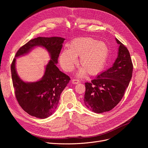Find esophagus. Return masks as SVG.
Masks as SVG:
<instances>
[{"mask_svg":"<svg viewBox=\"0 0 148 148\" xmlns=\"http://www.w3.org/2000/svg\"><path fill=\"white\" fill-rule=\"evenodd\" d=\"M79 80L78 79H76V78H74V79H72V83L73 84H78V83H79Z\"/></svg>","mask_w":148,"mask_h":148,"instance_id":"obj_1","label":"esophagus"}]
</instances>
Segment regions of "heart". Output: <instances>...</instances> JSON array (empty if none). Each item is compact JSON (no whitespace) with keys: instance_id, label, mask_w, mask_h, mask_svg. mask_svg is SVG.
Masks as SVG:
<instances>
[{"instance_id":"b5f03b06","label":"heart","mask_w":148,"mask_h":148,"mask_svg":"<svg viewBox=\"0 0 148 148\" xmlns=\"http://www.w3.org/2000/svg\"><path fill=\"white\" fill-rule=\"evenodd\" d=\"M69 46V49H63L60 55V65L64 71H71L76 64L77 57L79 56L80 75L99 73L106 64L110 54L106 44L91 37L76 38Z\"/></svg>"}]
</instances>
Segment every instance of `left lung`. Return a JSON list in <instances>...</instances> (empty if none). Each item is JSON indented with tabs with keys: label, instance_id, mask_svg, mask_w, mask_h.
<instances>
[{
	"label": "left lung",
	"instance_id": "obj_1",
	"mask_svg": "<svg viewBox=\"0 0 148 148\" xmlns=\"http://www.w3.org/2000/svg\"><path fill=\"white\" fill-rule=\"evenodd\" d=\"M119 45L118 56L110 69L99 74L91 82H87L84 102L95 113H102L113 109L122 99L129 86L133 72V64L130 52L116 38Z\"/></svg>",
	"mask_w": 148,
	"mask_h": 148
}]
</instances>
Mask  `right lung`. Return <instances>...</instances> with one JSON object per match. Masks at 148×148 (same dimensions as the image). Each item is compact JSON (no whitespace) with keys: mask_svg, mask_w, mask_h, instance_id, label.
I'll use <instances>...</instances> for the list:
<instances>
[{"mask_svg":"<svg viewBox=\"0 0 148 148\" xmlns=\"http://www.w3.org/2000/svg\"><path fill=\"white\" fill-rule=\"evenodd\" d=\"M64 38L58 37H38L30 40L17 51L11 64V73L16 98L22 108L38 118H46L57 107L60 95L70 80L69 75L60 71L56 64ZM41 45L51 53V60L44 77L35 83H25L18 77L15 69V57L27 53L33 47Z\"/></svg>","mask_w":148,"mask_h":148,"instance_id":"1","label":"right lung"}]
</instances>
